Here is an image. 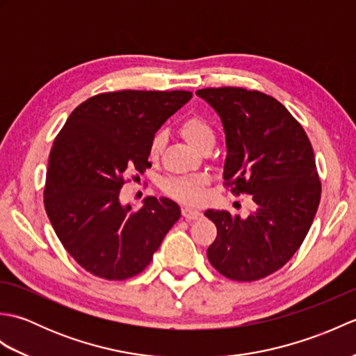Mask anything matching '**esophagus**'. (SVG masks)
Returning a JSON list of instances; mask_svg holds the SVG:
<instances>
[{"mask_svg":"<svg viewBox=\"0 0 356 356\" xmlns=\"http://www.w3.org/2000/svg\"><path fill=\"white\" fill-rule=\"evenodd\" d=\"M182 216L186 218V220H197V218L202 217V213L199 209H194L190 207H184L182 208Z\"/></svg>","mask_w":356,"mask_h":356,"instance_id":"esophagus-1","label":"esophagus"}]
</instances>
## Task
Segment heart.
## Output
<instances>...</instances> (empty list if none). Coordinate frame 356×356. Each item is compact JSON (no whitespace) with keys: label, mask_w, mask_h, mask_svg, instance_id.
Returning a JSON list of instances; mask_svg holds the SVG:
<instances>
[{"label":"heart","mask_w":356,"mask_h":356,"mask_svg":"<svg viewBox=\"0 0 356 356\" xmlns=\"http://www.w3.org/2000/svg\"><path fill=\"white\" fill-rule=\"evenodd\" d=\"M180 133L188 143L194 148L202 149L205 147H214L216 131L205 118L190 116L180 124ZM166 143L165 131L159 130L153 134L148 145V154L151 159H157L163 151ZM207 184L208 179L205 176H180L166 179L163 182V191L170 197L184 203H200L207 197Z\"/></svg>","instance_id":"b5f03b06"}]
</instances>
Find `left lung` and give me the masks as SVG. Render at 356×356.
Returning <instances> with one entry per match:
<instances>
[{
    "instance_id": "1",
    "label": "left lung",
    "mask_w": 356,
    "mask_h": 356,
    "mask_svg": "<svg viewBox=\"0 0 356 356\" xmlns=\"http://www.w3.org/2000/svg\"><path fill=\"white\" fill-rule=\"evenodd\" d=\"M195 95L222 119L225 185L255 203L246 218L205 211L217 226L208 260L226 278L255 282L283 268L311 229L321 199L311 140L283 104L257 90L202 88Z\"/></svg>"
}]
</instances>
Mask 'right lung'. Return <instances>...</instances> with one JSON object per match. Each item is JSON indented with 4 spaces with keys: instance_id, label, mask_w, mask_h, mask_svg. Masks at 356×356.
<instances>
[{
    "instance_id": "obj_1",
    "label": "right lung",
    "mask_w": 356,
    "mask_h": 356,
    "mask_svg": "<svg viewBox=\"0 0 356 356\" xmlns=\"http://www.w3.org/2000/svg\"><path fill=\"white\" fill-rule=\"evenodd\" d=\"M191 92L120 90L88 97L72 111L49 154L44 207L79 266L105 280L140 274L179 220L171 199L149 195L134 209L119 200L125 176L149 168L153 134Z\"/></svg>"
}]
</instances>
